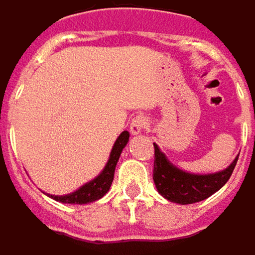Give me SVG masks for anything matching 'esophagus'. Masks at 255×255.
<instances>
[{"instance_id":"34e87169","label":"esophagus","mask_w":255,"mask_h":255,"mask_svg":"<svg viewBox=\"0 0 255 255\" xmlns=\"http://www.w3.org/2000/svg\"><path fill=\"white\" fill-rule=\"evenodd\" d=\"M147 126H149V120L146 117H143V115H137L129 124V132L132 135H138V134L143 132L144 128H147Z\"/></svg>"}]
</instances>
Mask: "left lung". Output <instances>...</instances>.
<instances>
[{"instance_id": "8db88e82", "label": "left lung", "mask_w": 255, "mask_h": 255, "mask_svg": "<svg viewBox=\"0 0 255 255\" xmlns=\"http://www.w3.org/2000/svg\"><path fill=\"white\" fill-rule=\"evenodd\" d=\"M154 146V169L153 181L159 194L166 200L176 204H193L203 201L228 182L234 168L237 165L238 156L232 160V163L218 172L213 174H193L187 172L174 165L163 151L159 149L156 143Z\"/></svg>"}]
</instances>
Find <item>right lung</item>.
I'll return each mask as SVG.
<instances>
[{
  "label": "right lung",
  "mask_w": 255,
  "mask_h": 255,
  "mask_svg": "<svg viewBox=\"0 0 255 255\" xmlns=\"http://www.w3.org/2000/svg\"><path fill=\"white\" fill-rule=\"evenodd\" d=\"M128 138H129L128 131H123L118 135V138L115 140V143L112 146V150H111L109 159H108L105 168L96 178L83 184L80 188H77L76 191H73L70 194H64V196H54V194H48V193H45V194L54 198L55 201L64 203V204H87V203H93V201L102 198L112 185L115 166L118 163V159L123 153V149L127 146Z\"/></svg>",
  "instance_id": "add662e5"
}]
</instances>
